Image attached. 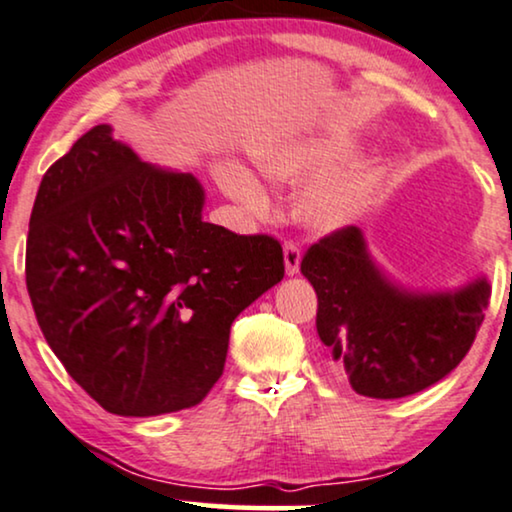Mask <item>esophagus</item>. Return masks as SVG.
Listing matches in <instances>:
<instances>
[{
	"instance_id": "esophagus-1",
	"label": "esophagus",
	"mask_w": 512,
	"mask_h": 512,
	"mask_svg": "<svg viewBox=\"0 0 512 512\" xmlns=\"http://www.w3.org/2000/svg\"><path fill=\"white\" fill-rule=\"evenodd\" d=\"M283 260H286V274L295 276L300 271V262H302V250L297 243H286L283 245Z\"/></svg>"
}]
</instances>
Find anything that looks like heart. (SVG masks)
I'll use <instances>...</instances> for the list:
<instances>
[{"label":"heart","mask_w":512,"mask_h":512,"mask_svg":"<svg viewBox=\"0 0 512 512\" xmlns=\"http://www.w3.org/2000/svg\"><path fill=\"white\" fill-rule=\"evenodd\" d=\"M354 153V141L349 137H297L281 144L264 146L257 151V163L274 179H304L323 174L340 163H345ZM219 181L224 191L245 208L260 210L267 203V193L262 184L245 167L226 163L219 167ZM375 172L366 165L349 167L333 174H323L314 179L300 193L297 208L304 222L314 229L333 231L354 222L366 210L373 196Z\"/></svg>","instance_id":"1"}]
</instances>
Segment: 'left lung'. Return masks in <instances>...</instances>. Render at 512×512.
Returning a JSON list of instances; mask_svg holds the SVG:
<instances>
[{
  "instance_id": "8db88e82",
  "label": "left lung",
  "mask_w": 512,
  "mask_h": 512,
  "mask_svg": "<svg viewBox=\"0 0 512 512\" xmlns=\"http://www.w3.org/2000/svg\"><path fill=\"white\" fill-rule=\"evenodd\" d=\"M302 274L319 297L316 331L354 392L399 399L461 364L484 321L491 288L477 278L454 293H409L375 267L357 226L304 252Z\"/></svg>"
}]
</instances>
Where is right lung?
<instances>
[{"label":"right lung","mask_w":512,"mask_h":512,"mask_svg":"<svg viewBox=\"0 0 512 512\" xmlns=\"http://www.w3.org/2000/svg\"><path fill=\"white\" fill-rule=\"evenodd\" d=\"M196 177L141 163L96 125L42 177L25 283L70 378L118 416L191 409L231 323L286 274L274 236L203 222Z\"/></svg>","instance_id":"obj_1"}]
</instances>
